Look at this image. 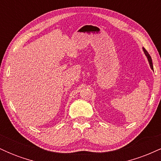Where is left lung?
<instances>
[{"label": "left lung", "instance_id": "1", "mask_svg": "<svg viewBox=\"0 0 161 161\" xmlns=\"http://www.w3.org/2000/svg\"><path fill=\"white\" fill-rule=\"evenodd\" d=\"M143 51H144V53H145V56H146V57H147V60H148V63H149V65H150V67H151V69H154V67H153V64H152V60H151V56L150 55H149V53H147V51H146V50L143 47Z\"/></svg>", "mask_w": 161, "mask_h": 161}]
</instances>
